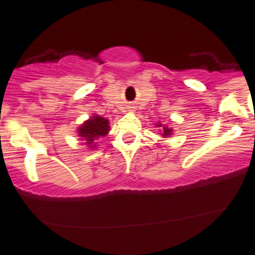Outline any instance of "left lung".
I'll use <instances>...</instances> for the list:
<instances>
[{"label": "left lung", "mask_w": 255, "mask_h": 255, "mask_svg": "<svg viewBox=\"0 0 255 255\" xmlns=\"http://www.w3.org/2000/svg\"><path fill=\"white\" fill-rule=\"evenodd\" d=\"M157 126H158V128H161L162 125H161V124H158ZM171 132H172V130L168 129V128H164V126H163V134H162L163 136H168V135H171Z\"/></svg>", "instance_id": "left-lung-1"}]
</instances>
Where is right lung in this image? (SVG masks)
<instances>
[{"label": "right lung", "instance_id": "obj_1", "mask_svg": "<svg viewBox=\"0 0 255 255\" xmlns=\"http://www.w3.org/2000/svg\"><path fill=\"white\" fill-rule=\"evenodd\" d=\"M108 130H110V126H108V121L106 119L93 116L79 128V136L84 138L88 145H91L92 141L96 138L107 135Z\"/></svg>", "mask_w": 255, "mask_h": 255}]
</instances>
